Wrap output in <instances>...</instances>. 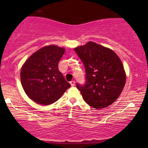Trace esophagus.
Masks as SVG:
<instances>
[{"label":"esophagus","instance_id":"1","mask_svg":"<svg viewBox=\"0 0 148 148\" xmlns=\"http://www.w3.org/2000/svg\"><path fill=\"white\" fill-rule=\"evenodd\" d=\"M75 84V81H71V82H70V84L71 86H74Z\"/></svg>","mask_w":148,"mask_h":148}]
</instances>
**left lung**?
Returning <instances> with one entry per match:
<instances>
[{
	"instance_id": "8db88e82",
	"label": "left lung",
	"mask_w": 148,
	"mask_h": 148,
	"mask_svg": "<svg viewBox=\"0 0 148 148\" xmlns=\"http://www.w3.org/2000/svg\"><path fill=\"white\" fill-rule=\"evenodd\" d=\"M86 70V83L77 84L85 102L94 108L110 106L120 96L126 82L124 66L117 54L93 42L74 49Z\"/></svg>"
}]
</instances>
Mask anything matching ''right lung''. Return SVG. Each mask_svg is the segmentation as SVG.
<instances>
[{
	"instance_id": "add662e5",
	"label": "right lung",
	"mask_w": 148,
	"mask_h": 148,
	"mask_svg": "<svg viewBox=\"0 0 148 148\" xmlns=\"http://www.w3.org/2000/svg\"><path fill=\"white\" fill-rule=\"evenodd\" d=\"M64 51V48L55 45L45 46L30 56L22 66V87L37 104L55 102L71 87L58 68Z\"/></svg>"
}]
</instances>
